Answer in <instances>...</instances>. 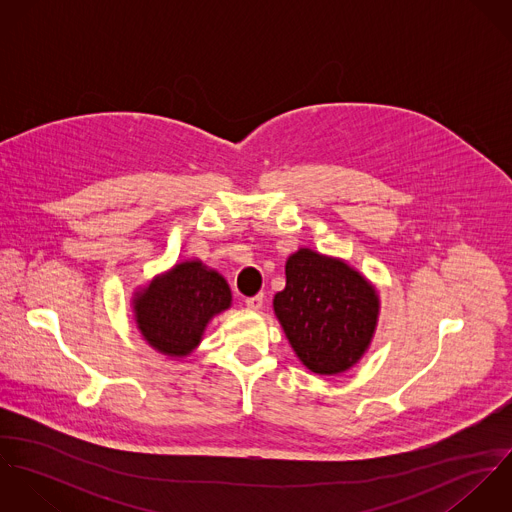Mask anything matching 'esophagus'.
I'll return each instance as SVG.
<instances>
[{
  "label": "esophagus",
  "mask_w": 512,
  "mask_h": 512,
  "mask_svg": "<svg viewBox=\"0 0 512 512\" xmlns=\"http://www.w3.org/2000/svg\"><path fill=\"white\" fill-rule=\"evenodd\" d=\"M262 303H264V295L262 293H258L254 297H246V307L252 309V311H258L262 307Z\"/></svg>",
  "instance_id": "obj_1"
}]
</instances>
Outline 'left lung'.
Here are the masks:
<instances>
[{"label":"left lung","mask_w":512,"mask_h":512,"mask_svg":"<svg viewBox=\"0 0 512 512\" xmlns=\"http://www.w3.org/2000/svg\"><path fill=\"white\" fill-rule=\"evenodd\" d=\"M380 299L365 276L341 258L299 248L286 262V288L274 313L301 365L341 374L357 365L376 331Z\"/></svg>","instance_id":"left-lung-1"}]
</instances>
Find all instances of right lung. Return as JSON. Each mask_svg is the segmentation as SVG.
I'll list each match as a JSON object with an SVG mask.
<instances>
[{"instance_id":"1","label":"right lung","mask_w":512,"mask_h":512,"mask_svg":"<svg viewBox=\"0 0 512 512\" xmlns=\"http://www.w3.org/2000/svg\"><path fill=\"white\" fill-rule=\"evenodd\" d=\"M230 303L226 280L201 260L175 264L132 297L134 319L147 345L171 359L191 355L211 319Z\"/></svg>"}]
</instances>
